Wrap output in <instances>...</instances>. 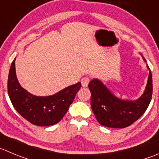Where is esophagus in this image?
I'll list each match as a JSON object with an SVG mask.
<instances>
[{"label":"esophagus","mask_w":159,"mask_h":159,"mask_svg":"<svg viewBox=\"0 0 159 159\" xmlns=\"http://www.w3.org/2000/svg\"><path fill=\"white\" fill-rule=\"evenodd\" d=\"M91 80V78L89 76H85L84 77V78H81V84H82L83 87H87L88 84H89V81H90Z\"/></svg>","instance_id":"esophagus-1"}]
</instances>
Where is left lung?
<instances>
[{"mask_svg": "<svg viewBox=\"0 0 159 159\" xmlns=\"http://www.w3.org/2000/svg\"><path fill=\"white\" fill-rule=\"evenodd\" d=\"M147 67L150 70L148 66ZM89 88L91 92V106L98 123L107 127L125 128L138 120L148 107L153 91L152 72L149 71L147 87L144 94L134 102L116 98L97 79L91 81Z\"/></svg>", "mask_w": 159, "mask_h": 159, "instance_id": "8db88e82", "label": "left lung"}]
</instances>
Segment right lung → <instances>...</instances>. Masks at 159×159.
<instances>
[{"instance_id":"right-lung-1","label":"right lung","mask_w":159,"mask_h":159,"mask_svg":"<svg viewBox=\"0 0 159 159\" xmlns=\"http://www.w3.org/2000/svg\"><path fill=\"white\" fill-rule=\"evenodd\" d=\"M15 59L11 65L7 79L9 98L17 112L31 124L50 126L62 120L73 102L80 82L70 85L51 96H35L25 90L18 83L15 74Z\"/></svg>"}]
</instances>
